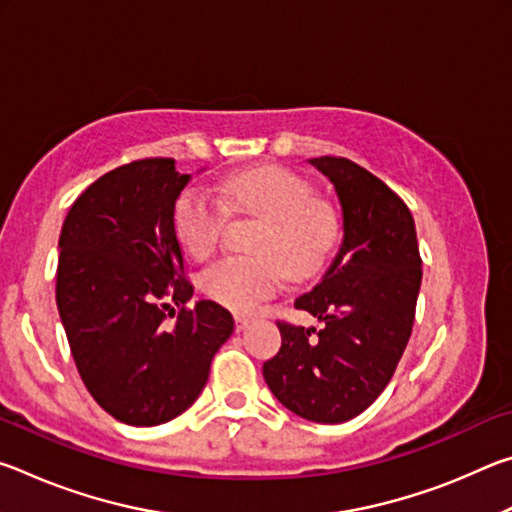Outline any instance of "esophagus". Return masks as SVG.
Returning a JSON list of instances; mask_svg holds the SVG:
<instances>
[{"label": "esophagus", "mask_w": 512, "mask_h": 512, "mask_svg": "<svg viewBox=\"0 0 512 512\" xmlns=\"http://www.w3.org/2000/svg\"><path fill=\"white\" fill-rule=\"evenodd\" d=\"M248 323H250V320H248L246 316H235V327H237V332H244V329L248 327Z\"/></svg>", "instance_id": "34e87169"}]
</instances>
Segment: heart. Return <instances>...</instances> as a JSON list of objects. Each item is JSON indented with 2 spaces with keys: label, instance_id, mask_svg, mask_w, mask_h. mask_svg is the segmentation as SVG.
I'll return each mask as SVG.
<instances>
[{
  "label": "heart",
  "instance_id": "obj_1",
  "mask_svg": "<svg viewBox=\"0 0 512 512\" xmlns=\"http://www.w3.org/2000/svg\"><path fill=\"white\" fill-rule=\"evenodd\" d=\"M219 194L189 187L173 207V228L187 253L210 257L221 244L228 210L262 216L253 237L255 255L223 257L201 275L205 296L221 305L253 311L293 277H309L325 264L334 246L339 219L334 207L314 198V189L296 171L266 167L232 173L219 183Z\"/></svg>",
  "mask_w": 512,
  "mask_h": 512
}]
</instances>
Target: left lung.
I'll return each instance as SVG.
<instances>
[{"label":"left lung","instance_id":"8db88e82","mask_svg":"<svg viewBox=\"0 0 512 512\" xmlns=\"http://www.w3.org/2000/svg\"><path fill=\"white\" fill-rule=\"evenodd\" d=\"M309 162L336 189L343 241L323 280L296 300L325 327L277 320L282 348L264 363V379L300 418L339 424L377 400L402 359L422 257L411 210L391 187L348 158Z\"/></svg>","mask_w":512,"mask_h":512}]
</instances>
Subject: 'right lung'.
<instances>
[{
	"label": "right lung",
	"instance_id": "obj_1",
	"mask_svg": "<svg viewBox=\"0 0 512 512\" xmlns=\"http://www.w3.org/2000/svg\"><path fill=\"white\" fill-rule=\"evenodd\" d=\"M187 183L173 158L121 164L76 198L58 239L56 305L74 363L101 409L133 427L187 411L235 329L212 300L187 307L194 284L173 228Z\"/></svg>",
	"mask_w": 512,
	"mask_h": 512
}]
</instances>
